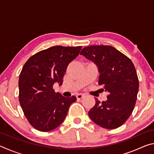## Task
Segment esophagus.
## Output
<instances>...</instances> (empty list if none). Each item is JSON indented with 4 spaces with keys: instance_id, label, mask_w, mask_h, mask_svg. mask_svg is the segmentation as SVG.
<instances>
[{
    "instance_id": "obj_1",
    "label": "esophagus",
    "mask_w": 154,
    "mask_h": 154,
    "mask_svg": "<svg viewBox=\"0 0 154 154\" xmlns=\"http://www.w3.org/2000/svg\"><path fill=\"white\" fill-rule=\"evenodd\" d=\"M84 97V95L82 94H79L77 95V99H82Z\"/></svg>"
}]
</instances>
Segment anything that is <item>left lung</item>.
I'll list each match as a JSON object with an SVG mask.
<instances>
[{
  "mask_svg": "<svg viewBox=\"0 0 154 154\" xmlns=\"http://www.w3.org/2000/svg\"><path fill=\"white\" fill-rule=\"evenodd\" d=\"M80 54L97 65L98 84L103 85L109 92L106 101L100 103L95 99V105L88 112L89 117L104 128L121 126L132 114L137 99L139 83L134 64L109 45L85 47Z\"/></svg>",
  "mask_w": 154,
  "mask_h": 154,
  "instance_id": "8db88e82",
  "label": "left lung"
}]
</instances>
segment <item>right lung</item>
<instances>
[{"mask_svg": "<svg viewBox=\"0 0 154 154\" xmlns=\"http://www.w3.org/2000/svg\"><path fill=\"white\" fill-rule=\"evenodd\" d=\"M82 47L54 46L35 54L23 66L19 77V101L31 126L49 132L60 126L75 96L64 97L53 85L63 82L68 65L79 55Z\"/></svg>", "mask_w": 154, "mask_h": 154, "instance_id": "add662e5", "label": "right lung"}]
</instances>
